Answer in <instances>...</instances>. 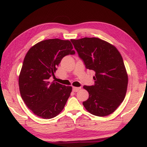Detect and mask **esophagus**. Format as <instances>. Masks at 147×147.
I'll list each match as a JSON object with an SVG mask.
<instances>
[{"label": "esophagus", "mask_w": 147, "mask_h": 147, "mask_svg": "<svg viewBox=\"0 0 147 147\" xmlns=\"http://www.w3.org/2000/svg\"><path fill=\"white\" fill-rule=\"evenodd\" d=\"M80 89H81V88H78V87H73V91L74 92H78V91H79V90Z\"/></svg>", "instance_id": "obj_1"}]
</instances>
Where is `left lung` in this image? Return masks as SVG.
I'll return each mask as SVG.
<instances>
[{
    "label": "left lung",
    "instance_id": "8db88e82",
    "mask_svg": "<svg viewBox=\"0 0 147 147\" xmlns=\"http://www.w3.org/2000/svg\"><path fill=\"white\" fill-rule=\"evenodd\" d=\"M86 69L94 72V84L84 86L89 98L83 105L94 115L104 117L115 111L125 97L128 76L118 50L96 38L71 39Z\"/></svg>",
    "mask_w": 147,
    "mask_h": 147
}]
</instances>
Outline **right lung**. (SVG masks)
Returning <instances> with one entry per match:
<instances>
[{"label": "right lung", "mask_w": 147, "mask_h": 147, "mask_svg": "<svg viewBox=\"0 0 147 147\" xmlns=\"http://www.w3.org/2000/svg\"><path fill=\"white\" fill-rule=\"evenodd\" d=\"M73 49L70 41L51 39L36 44L26 54L19 78V91L35 115L49 119L63 110L72 87L49 80L54 76L63 57L75 54Z\"/></svg>", "instance_id": "obj_1"}]
</instances>
